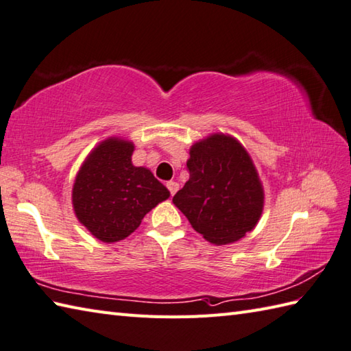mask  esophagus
<instances>
[{
    "label": "esophagus",
    "instance_id": "obj_1",
    "mask_svg": "<svg viewBox=\"0 0 351 351\" xmlns=\"http://www.w3.org/2000/svg\"><path fill=\"white\" fill-rule=\"evenodd\" d=\"M167 189H169V191H170V195L173 196L175 193H176L178 190H180V184L175 182V181H169V182H167Z\"/></svg>",
    "mask_w": 351,
    "mask_h": 351
}]
</instances>
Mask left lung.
Returning <instances> with one entry per match:
<instances>
[{
  "instance_id": "left-lung-1",
  "label": "left lung",
  "mask_w": 351,
  "mask_h": 351,
  "mask_svg": "<svg viewBox=\"0 0 351 351\" xmlns=\"http://www.w3.org/2000/svg\"><path fill=\"white\" fill-rule=\"evenodd\" d=\"M190 180L173 204L213 244L238 241L256 226L264 189L250 155L237 138L211 134L190 147Z\"/></svg>"
}]
</instances>
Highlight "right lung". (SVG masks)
Instances as JSON below:
<instances>
[{"mask_svg":"<svg viewBox=\"0 0 351 351\" xmlns=\"http://www.w3.org/2000/svg\"><path fill=\"white\" fill-rule=\"evenodd\" d=\"M134 143L121 137L101 141L80 167L72 189L77 219L104 243L121 241L170 193L146 167L131 161Z\"/></svg>","mask_w":351,"mask_h":351,"instance_id":"right-lung-1","label":"right lung"}]
</instances>
